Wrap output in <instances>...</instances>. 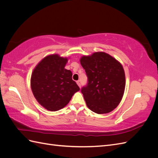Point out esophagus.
<instances>
[{"instance_id": "obj_1", "label": "esophagus", "mask_w": 158, "mask_h": 158, "mask_svg": "<svg viewBox=\"0 0 158 158\" xmlns=\"http://www.w3.org/2000/svg\"><path fill=\"white\" fill-rule=\"evenodd\" d=\"M76 83H77V84L78 85V86L80 88L81 87V84H80V80H78L77 82H76Z\"/></svg>"}]
</instances>
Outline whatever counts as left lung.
Instances as JSON below:
<instances>
[{"label": "left lung", "instance_id": "obj_1", "mask_svg": "<svg viewBox=\"0 0 158 158\" xmlns=\"http://www.w3.org/2000/svg\"><path fill=\"white\" fill-rule=\"evenodd\" d=\"M88 83L81 92L88 108L94 113L112 111L121 102L125 87V71L120 63L103 52L80 59Z\"/></svg>", "mask_w": 158, "mask_h": 158}]
</instances>
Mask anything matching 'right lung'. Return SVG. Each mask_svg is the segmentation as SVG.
<instances>
[{"label": "right lung", "mask_w": 158, "mask_h": 158, "mask_svg": "<svg viewBox=\"0 0 158 158\" xmlns=\"http://www.w3.org/2000/svg\"><path fill=\"white\" fill-rule=\"evenodd\" d=\"M67 60L58 55L47 56L33 71L31 88L33 95L49 111H56L65 107L80 90L72 79V72L64 69Z\"/></svg>", "instance_id": "right-lung-1"}]
</instances>
